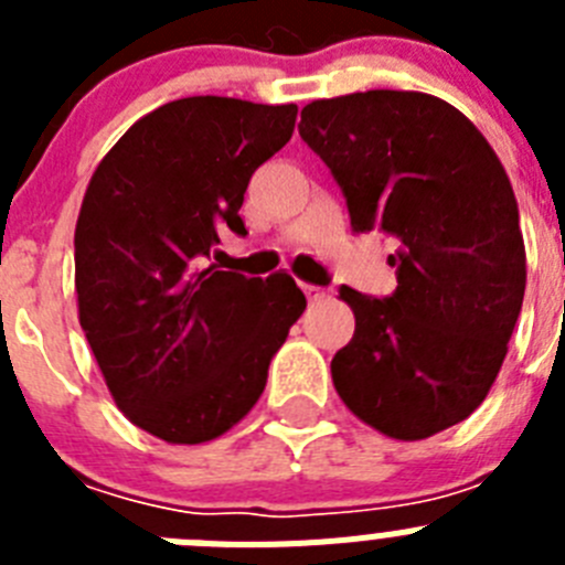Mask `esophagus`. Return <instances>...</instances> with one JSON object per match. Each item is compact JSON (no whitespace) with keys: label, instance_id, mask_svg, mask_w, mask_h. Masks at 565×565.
<instances>
[{"label":"esophagus","instance_id":"34e87169","mask_svg":"<svg viewBox=\"0 0 565 565\" xmlns=\"http://www.w3.org/2000/svg\"><path fill=\"white\" fill-rule=\"evenodd\" d=\"M302 291H306L308 302H322V299L328 297L326 288H319V286H311V282H302Z\"/></svg>","mask_w":565,"mask_h":565}]
</instances>
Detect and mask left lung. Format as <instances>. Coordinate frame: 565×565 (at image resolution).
I'll use <instances>...</instances> for the list:
<instances>
[{"label": "left lung", "mask_w": 565, "mask_h": 565, "mask_svg": "<svg viewBox=\"0 0 565 565\" xmlns=\"http://www.w3.org/2000/svg\"><path fill=\"white\" fill-rule=\"evenodd\" d=\"M299 135L331 167L353 232L398 239L393 297L339 291L356 331L333 356V387L382 436H436L487 398L523 306L507 169L461 109L413 89L317 98Z\"/></svg>", "instance_id": "obj_1"}]
</instances>
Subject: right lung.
Masks as SVG:
<instances>
[{
  "mask_svg": "<svg viewBox=\"0 0 565 565\" xmlns=\"http://www.w3.org/2000/svg\"><path fill=\"white\" fill-rule=\"evenodd\" d=\"M297 104L192 96L152 109L96 167L76 223L78 322L118 411L167 444L248 416L306 311L294 277L212 259L254 169L291 141Z\"/></svg>",
  "mask_w": 565,
  "mask_h": 565,
  "instance_id": "right-lung-1",
  "label": "right lung"
}]
</instances>
